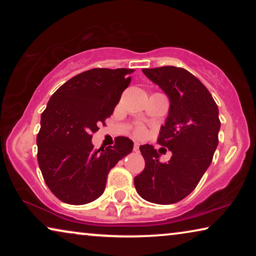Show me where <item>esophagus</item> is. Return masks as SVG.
<instances>
[{"mask_svg": "<svg viewBox=\"0 0 256 256\" xmlns=\"http://www.w3.org/2000/svg\"><path fill=\"white\" fill-rule=\"evenodd\" d=\"M138 150H140V143L135 142L134 143V152H138Z\"/></svg>", "mask_w": 256, "mask_h": 256, "instance_id": "1", "label": "esophagus"}]
</instances>
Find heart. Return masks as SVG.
<instances>
[{
    "mask_svg": "<svg viewBox=\"0 0 256 256\" xmlns=\"http://www.w3.org/2000/svg\"><path fill=\"white\" fill-rule=\"evenodd\" d=\"M135 135L138 136V138H142V136L146 135V129L143 128V127H141V126H140V127H138V128L135 129Z\"/></svg>",
    "mask_w": 256,
    "mask_h": 256,
    "instance_id": "heart-1",
    "label": "heart"
}]
</instances>
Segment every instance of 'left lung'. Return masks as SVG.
Returning <instances> with one entry per match:
<instances>
[{
    "label": "left lung",
    "mask_w": 256,
    "mask_h": 256,
    "mask_svg": "<svg viewBox=\"0 0 256 256\" xmlns=\"http://www.w3.org/2000/svg\"><path fill=\"white\" fill-rule=\"evenodd\" d=\"M142 72L170 100L157 142L172 156L162 163L152 146H140L146 166L135 177V188L150 202L174 204L194 190L212 162L219 142L218 106L200 80L185 68L163 66Z\"/></svg>",
    "instance_id": "1"
}]
</instances>
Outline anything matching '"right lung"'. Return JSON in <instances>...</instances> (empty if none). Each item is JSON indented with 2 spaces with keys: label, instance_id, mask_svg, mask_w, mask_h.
Wrapping results in <instances>:
<instances>
[{
  "label": "right lung",
  "instance_id": "1",
  "mask_svg": "<svg viewBox=\"0 0 256 256\" xmlns=\"http://www.w3.org/2000/svg\"><path fill=\"white\" fill-rule=\"evenodd\" d=\"M132 68H92L73 76L48 100L37 135V158L45 183L58 199L72 205L104 194L108 172L132 152V140L94 149L92 134L113 114L130 84Z\"/></svg>",
  "mask_w": 256,
  "mask_h": 256
}]
</instances>
